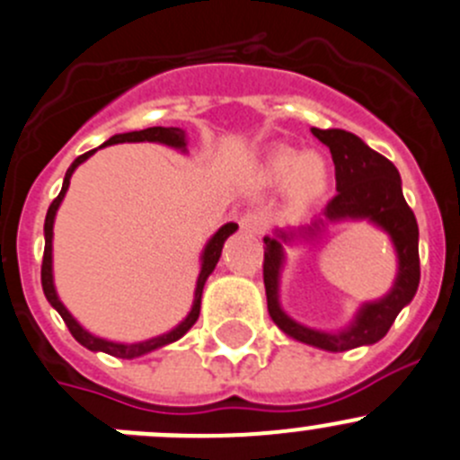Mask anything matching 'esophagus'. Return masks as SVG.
Masks as SVG:
<instances>
[{"instance_id": "obj_1", "label": "esophagus", "mask_w": 460, "mask_h": 460, "mask_svg": "<svg viewBox=\"0 0 460 460\" xmlns=\"http://www.w3.org/2000/svg\"><path fill=\"white\" fill-rule=\"evenodd\" d=\"M240 229L249 231V234H262L267 229V217L258 211H249L240 216Z\"/></svg>"}]
</instances>
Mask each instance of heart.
I'll return each mask as SVG.
<instances>
[{
    "mask_svg": "<svg viewBox=\"0 0 460 460\" xmlns=\"http://www.w3.org/2000/svg\"><path fill=\"white\" fill-rule=\"evenodd\" d=\"M265 175L271 184H285L289 181L292 198L298 204H310L323 195L328 189L330 171L328 164L321 155L310 153L301 155L296 150H279L267 159Z\"/></svg>",
    "mask_w": 460,
    "mask_h": 460,
    "instance_id": "obj_1",
    "label": "heart"
}]
</instances>
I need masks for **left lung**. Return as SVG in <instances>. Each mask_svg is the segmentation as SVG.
Here are the masks:
<instances>
[{
    "instance_id": "left-lung-1",
    "label": "left lung",
    "mask_w": 460,
    "mask_h": 460,
    "mask_svg": "<svg viewBox=\"0 0 460 460\" xmlns=\"http://www.w3.org/2000/svg\"><path fill=\"white\" fill-rule=\"evenodd\" d=\"M312 135L321 144L328 146L332 155L337 195L325 204L321 216H316L310 225L298 226L294 231L279 229L276 235L265 238L262 279H265L267 310H270L271 321L288 337L314 346V349L330 350V353H343V350L380 341L389 332L400 310L416 296L418 283H420L418 222L402 195V180H400L398 168L389 159L368 148L353 132L312 128ZM341 219H368L386 230L399 253V276L392 292L377 302L365 304L349 329L339 333H323L301 326L285 315L279 307L278 283L284 261L282 243L296 237L311 239L328 221Z\"/></svg>"
}]
</instances>
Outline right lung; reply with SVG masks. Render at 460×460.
<instances>
[{
    "label": "right lung",
    "mask_w": 460,
    "mask_h": 460,
    "mask_svg": "<svg viewBox=\"0 0 460 460\" xmlns=\"http://www.w3.org/2000/svg\"><path fill=\"white\" fill-rule=\"evenodd\" d=\"M126 141H132V144H135V141H153V144L171 146V148H177V150H181V153H186V132L181 130V128H146V130H139V132L114 135L111 139H107L101 148H105V146H111V144H126ZM96 150H89V153L80 155V157L71 164L69 171H66V175H65V181H62L60 195L53 199L51 207H49V211H47V220H44L42 289H44V296H47V301L56 307L58 314L62 316V321H65L66 328H69V332L74 334V339L80 343V346H84L87 350H93V353H107V355H111V358L135 359V358H141V355H146V353H153V350L162 349V346H168V343L177 341V339H181L190 328H193V323L198 321V316H199V305H202L204 283H207V279L211 276V271L216 270L217 261H220L225 240L229 238L235 229H238V225H235V222H226V225L220 226V229L213 234V238L207 243V247H204V252H202V270H199L198 285H195L193 307H190V312L186 314V319L181 321L180 325H175L171 332H164V334H159V337L146 339V341H137V343L107 341V339L96 337V334H92L89 330H84L83 325H80L78 321L71 316V312L62 305V301L58 298L56 285H53V220H56L58 207H60L62 199H65V193H66V189H69V180H71V175H74V171L80 166V164L87 162V159L92 157Z\"/></svg>",
    "instance_id": "right-lung-1"
}]
</instances>
